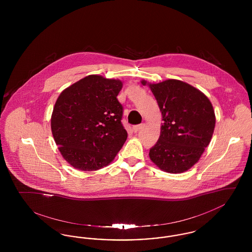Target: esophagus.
<instances>
[{
	"label": "esophagus",
	"mask_w": 252,
	"mask_h": 252,
	"mask_svg": "<svg viewBox=\"0 0 252 252\" xmlns=\"http://www.w3.org/2000/svg\"><path fill=\"white\" fill-rule=\"evenodd\" d=\"M143 124H140V125H137V126H133V131L135 132V133H137V132L139 131V130H141L142 128H143Z\"/></svg>",
	"instance_id": "obj_1"
}]
</instances>
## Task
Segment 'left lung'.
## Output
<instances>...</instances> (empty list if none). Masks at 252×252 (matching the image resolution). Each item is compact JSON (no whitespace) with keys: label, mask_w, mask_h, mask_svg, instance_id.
Returning <instances> with one entry per match:
<instances>
[{"label":"left lung","mask_w":252,"mask_h":252,"mask_svg":"<svg viewBox=\"0 0 252 252\" xmlns=\"http://www.w3.org/2000/svg\"><path fill=\"white\" fill-rule=\"evenodd\" d=\"M149 87L164 122L158 142L150 148V159L168 173L185 172L211 142L216 126L213 105L200 91L180 80L168 79Z\"/></svg>","instance_id":"8db88e82"}]
</instances>
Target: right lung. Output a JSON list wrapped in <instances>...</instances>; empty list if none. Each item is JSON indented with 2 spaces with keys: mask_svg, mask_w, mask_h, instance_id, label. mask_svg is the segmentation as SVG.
<instances>
[{
  "mask_svg": "<svg viewBox=\"0 0 252 252\" xmlns=\"http://www.w3.org/2000/svg\"><path fill=\"white\" fill-rule=\"evenodd\" d=\"M123 83L101 75H88L59 96L51 128L63 158L81 171L109 164L127 138L117 99Z\"/></svg>",
  "mask_w": 252,
  "mask_h": 252,
  "instance_id": "right-lung-1",
  "label": "right lung"
}]
</instances>
